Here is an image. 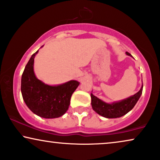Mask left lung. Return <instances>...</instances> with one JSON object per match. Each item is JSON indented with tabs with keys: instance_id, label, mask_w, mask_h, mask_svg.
Instances as JSON below:
<instances>
[{
	"instance_id": "obj_1",
	"label": "left lung",
	"mask_w": 160,
	"mask_h": 160,
	"mask_svg": "<svg viewBox=\"0 0 160 160\" xmlns=\"http://www.w3.org/2000/svg\"><path fill=\"white\" fill-rule=\"evenodd\" d=\"M126 54L131 56L128 52H126ZM143 85L141 86V88L138 92L124 99V100L117 101L112 102H106L103 100H100L96 96L91 93V98H92V107L95 112L98 113L100 116L106 117V118H118L121 117L128 113L134 108L135 105L139 100V98L142 95Z\"/></svg>"
}]
</instances>
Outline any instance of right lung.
I'll list each match as a JSON object with an SVG mask.
<instances>
[{"mask_svg":"<svg viewBox=\"0 0 160 160\" xmlns=\"http://www.w3.org/2000/svg\"><path fill=\"white\" fill-rule=\"evenodd\" d=\"M38 53V50L32 54L22 74V96L26 106L35 114L46 119L58 118L67 112L71 97L80 82L72 80L52 86L40 80L34 72V60Z\"/></svg>","mask_w":160,"mask_h":160,"instance_id":"obj_1","label":"right lung"}]
</instances>
